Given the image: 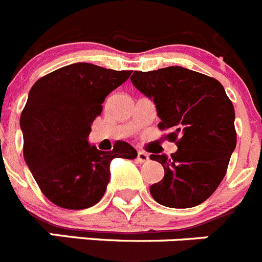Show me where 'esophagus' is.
<instances>
[{
	"mask_svg": "<svg viewBox=\"0 0 262 262\" xmlns=\"http://www.w3.org/2000/svg\"><path fill=\"white\" fill-rule=\"evenodd\" d=\"M150 160V158H148V155L146 152H143V151H138V155H137V161L138 163H147V161Z\"/></svg>",
	"mask_w": 262,
	"mask_h": 262,
	"instance_id": "esophagus-1",
	"label": "esophagus"
}]
</instances>
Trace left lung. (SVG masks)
<instances>
[{
	"mask_svg": "<svg viewBox=\"0 0 262 262\" xmlns=\"http://www.w3.org/2000/svg\"><path fill=\"white\" fill-rule=\"evenodd\" d=\"M134 86L154 99L159 129L178 150L168 158L151 155L164 178L150 187L154 199L169 208H191L208 199L226 174L236 146L235 111L221 82L173 66L134 71Z\"/></svg>",
	"mask_w": 262,
	"mask_h": 262,
	"instance_id": "1",
	"label": "left lung"
}]
</instances>
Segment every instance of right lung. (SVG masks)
<instances>
[{"label":"right lung","instance_id":"1","mask_svg":"<svg viewBox=\"0 0 262 262\" xmlns=\"http://www.w3.org/2000/svg\"><path fill=\"white\" fill-rule=\"evenodd\" d=\"M130 73L75 63L32 86L20 116L24 160L42 194L60 208L77 211L97 204L110 182L112 159L137 158L124 141L115 142L111 151L88 143L106 97Z\"/></svg>","mask_w":262,"mask_h":262}]
</instances>
